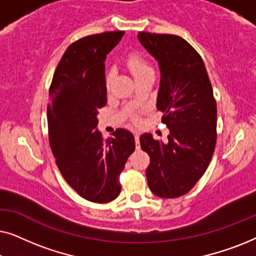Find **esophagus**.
Instances as JSON below:
<instances>
[{
  "label": "esophagus",
  "instance_id": "obj_1",
  "mask_svg": "<svg viewBox=\"0 0 256 256\" xmlns=\"http://www.w3.org/2000/svg\"><path fill=\"white\" fill-rule=\"evenodd\" d=\"M135 143H136V148H140V135L135 134Z\"/></svg>",
  "mask_w": 256,
  "mask_h": 256
}]
</instances>
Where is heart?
Instances as JSON below:
<instances>
[{
  "label": "heart",
  "instance_id": "b5f03b06",
  "mask_svg": "<svg viewBox=\"0 0 256 256\" xmlns=\"http://www.w3.org/2000/svg\"><path fill=\"white\" fill-rule=\"evenodd\" d=\"M127 65H128L129 71H130L132 74L134 76L135 80L141 78V76H146V74H149V73H154L152 68L149 65V62L140 54L129 56L128 60H127ZM112 79H113V72H110L106 76L107 87L110 86Z\"/></svg>",
  "mask_w": 256,
  "mask_h": 256
}]
</instances>
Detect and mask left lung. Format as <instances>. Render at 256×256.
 Returning <instances> with one entry per match:
<instances>
[{
    "mask_svg": "<svg viewBox=\"0 0 256 256\" xmlns=\"http://www.w3.org/2000/svg\"><path fill=\"white\" fill-rule=\"evenodd\" d=\"M140 43L158 62L157 110L169 128L168 142L140 138L150 156L149 188L162 198L188 194L208 169L216 140V104L198 52L182 37L140 32Z\"/></svg>",
    "mask_w": 256,
    "mask_h": 256,
    "instance_id": "obj_1",
    "label": "left lung"
}]
</instances>
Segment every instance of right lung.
I'll return each mask as SVG.
<instances>
[{"label": "right lung", "instance_id": "obj_1", "mask_svg": "<svg viewBox=\"0 0 256 256\" xmlns=\"http://www.w3.org/2000/svg\"><path fill=\"white\" fill-rule=\"evenodd\" d=\"M124 31L92 34L68 48L56 68L48 104V141L58 169L86 200L108 202L120 194L118 176L135 150L130 132L104 141L96 129L107 104L104 60Z\"/></svg>", "mask_w": 256, "mask_h": 256}]
</instances>
